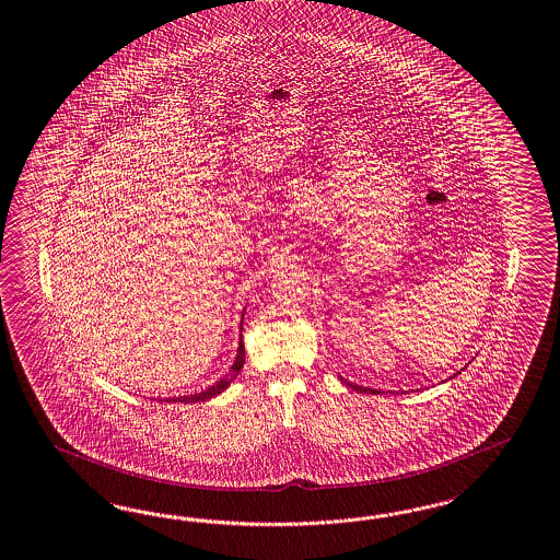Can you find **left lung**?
Instances as JSON below:
<instances>
[{
	"label": "left lung",
	"mask_w": 560,
	"mask_h": 560,
	"mask_svg": "<svg viewBox=\"0 0 560 560\" xmlns=\"http://www.w3.org/2000/svg\"><path fill=\"white\" fill-rule=\"evenodd\" d=\"M343 382L347 384V386L353 387V389H358V392H365V394H368V392H372V394H377L375 389H370V387L355 386V384H351V382H347V380H343Z\"/></svg>",
	"instance_id": "8db88e82"
}]
</instances>
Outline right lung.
Returning a JSON list of instances; mask_svg holds the SVG:
<instances>
[{"instance_id": "obj_1", "label": "right lung", "mask_w": 560, "mask_h": 560, "mask_svg": "<svg viewBox=\"0 0 560 560\" xmlns=\"http://www.w3.org/2000/svg\"><path fill=\"white\" fill-rule=\"evenodd\" d=\"M245 361V349L244 341H240V349H237V358H235V363L231 365L230 373L225 375V377H221L219 382H217L215 386L207 387L205 392H199V394H192V396H183V398H166V401H185V404H190V401H205L209 400V398H213V396H219L223 389H228L231 382L237 377V373L240 370L244 368Z\"/></svg>"}]
</instances>
